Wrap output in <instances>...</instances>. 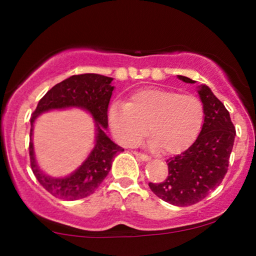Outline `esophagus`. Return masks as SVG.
Segmentation results:
<instances>
[{"label":"esophagus","mask_w":256,"mask_h":256,"mask_svg":"<svg viewBox=\"0 0 256 256\" xmlns=\"http://www.w3.org/2000/svg\"><path fill=\"white\" fill-rule=\"evenodd\" d=\"M135 156H136L138 159L140 160H142V162H150V158L148 156H146V154H144V153H138V152H135L134 153Z\"/></svg>","instance_id":"obj_1"}]
</instances>
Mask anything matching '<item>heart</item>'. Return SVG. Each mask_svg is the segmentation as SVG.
Returning a JSON list of instances; mask_svg holds the SVG:
<instances>
[{"instance_id":"heart-1","label":"heart","mask_w":256,"mask_h":256,"mask_svg":"<svg viewBox=\"0 0 256 256\" xmlns=\"http://www.w3.org/2000/svg\"><path fill=\"white\" fill-rule=\"evenodd\" d=\"M108 120L114 136L121 144H138L147 129L150 134L148 146L174 154L188 147L200 133L204 106L194 94L144 88L132 94L127 103L114 102Z\"/></svg>"}]
</instances>
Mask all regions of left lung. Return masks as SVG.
Here are the masks:
<instances>
[{
  "label": "left lung",
  "instance_id": "obj_1",
  "mask_svg": "<svg viewBox=\"0 0 256 256\" xmlns=\"http://www.w3.org/2000/svg\"><path fill=\"white\" fill-rule=\"evenodd\" d=\"M185 83L196 82L184 76ZM204 106V122L200 135L188 150L167 160L168 173L162 182H150L160 200L176 206H188L204 200L222 182L229 166L235 140V127L224 104L206 85L198 86Z\"/></svg>",
  "mask_w": 256,
  "mask_h": 256
}]
</instances>
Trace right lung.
<instances>
[{"mask_svg":"<svg viewBox=\"0 0 256 256\" xmlns=\"http://www.w3.org/2000/svg\"><path fill=\"white\" fill-rule=\"evenodd\" d=\"M114 78L97 74L71 76L46 92L38 103L30 118V167L38 182L52 196L64 200H77L92 194L112 168L115 156L123 148L106 134L108 128V106L112 98ZM80 108L89 112L95 121V146L84 164L71 175L53 178L40 170L32 146L35 120L42 112L54 108Z\"/></svg>","mask_w":256,"mask_h":256,"instance_id":"1","label":"right lung"}]
</instances>
